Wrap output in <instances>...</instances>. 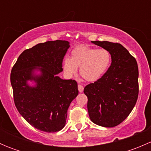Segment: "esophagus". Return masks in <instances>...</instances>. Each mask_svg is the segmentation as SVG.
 Listing matches in <instances>:
<instances>
[{
    "label": "esophagus",
    "mask_w": 151,
    "mask_h": 151,
    "mask_svg": "<svg viewBox=\"0 0 151 151\" xmlns=\"http://www.w3.org/2000/svg\"><path fill=\"white\" fill-rule=\"evenodd\" d=\"M83 90H84V88H83V85H78V91L80 93H83Z\"/></svg>",
    "instance_id": "34e87169"
}]
</instances>
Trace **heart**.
I'll return each instance as SVG.
<instances>
[{"label": "heart", "instance_id": "obj_1", "mask_svg": "<svg viewBox=\"0 0 151 151\" xmlns=\"http://www.w3.org/2000/svg\"><path fill=\"white\" fill-rule=\"evenodd\" d=\"M110 63L111 55L107 50L80 45L73 49L71 58L63 60V68L68 76H73L80 67L81 77L88 82H95L104 75Z\"/></svg>", "mask_w": 151, "mask_h": 151}]
</instances>
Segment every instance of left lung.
Returning <instances> with one entry per match:
<instances>
[{"instance_id":"left-lung-1","label":"left lung","mask_w":151,"mask_h":151,"mask_svg":"<svg viewBox=\"0 0 151 151\" xmlns=\"http://www.w3.org/2000/svg\"><path fill=\"white\" fill-rule=\"evenodd\" d=\"M110 52L112 63L101 78L85 87L92 122L104 127L121 123L134 107L139 94L136 59L119 43L92 42Z\"/></svg>"}]
</instances>
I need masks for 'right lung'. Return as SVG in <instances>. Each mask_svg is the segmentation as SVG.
<instances>
[{
    "instance_id": "add662e5",
    "label": "right lung",
    "mask_w": 151,
    "mask_h": 151,
    "mask_svg": "<svg viewBox=\"0 0 151 151\" xmlns=\"http://www.w3.org/2000/svg\"><path fill=\"white\" fill-rule=\"evenodd\" d=\"M67 41H48L24 50L12 68L10 80L18 112L28 123L39 130L56 132L66 124L67 110L78 95L77 83L62 80L63 58L69 47ZM41 67L42 74L34 76L32 70ZM28 80H34L31 88Z\"/></svg>"
}]
</instances>
